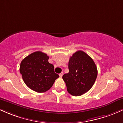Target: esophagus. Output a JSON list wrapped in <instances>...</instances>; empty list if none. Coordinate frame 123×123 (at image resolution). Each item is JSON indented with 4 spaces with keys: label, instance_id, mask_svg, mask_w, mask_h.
Segmentation results:
<instances>
[{
    "label": "esophagus",
    "instance_id": "1",
    "mask_svg": "<svg viewBox=\"0 0 123 123\" xmlns=\"http://www.w3.org/2000/svg\"><path fill=\"white\" fill-rule=\"evenodd\" d=\"M63 72H62L61 73H60V74H59V76H60V77H62V76H63Z\"/></svg>",
    "mask_w": 123,
    "mask_h": 123
}]
</instances>
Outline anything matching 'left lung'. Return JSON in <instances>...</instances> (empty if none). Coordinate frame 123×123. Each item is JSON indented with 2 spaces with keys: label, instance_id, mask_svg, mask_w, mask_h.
I'll return each mask as SVG.
<instances>
[{
  "label": "left lung",
  "instance_id": "obj_1",
  "mask_svg": "<svg viewBox=\"0 0 123 123\" xmlns=\"http://www.w3.org/2000/svg\"><path fill=\"white\" fill-rule=\"evenodd\" d=\"M69 72L63 75L67 91L73 96H81L92 87L98 75L93 59L86 53L78 50L70 58Z\"/></svg>",
  "mask_w": 123,
  "mask_h": 123
}]
</instances>
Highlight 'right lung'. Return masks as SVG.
<instances>
[{"label":"right lung","instance_id":"add662e5","mask_svg":"<svg viewBox=\"0 0 123 123\" xmlns=\"http://www.w3.org/2000/svg\"><path fill=\"white\" fill-rule=\"evenodd\" d=\"M49 56L37 51L25 57L20 66V72L25 84L34 91L42 93L49 90L59 77L54 66L48 62Z\"/></svg>","mask_w":123,"mask_h":123}]
</instances>
